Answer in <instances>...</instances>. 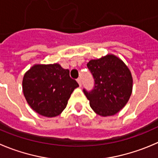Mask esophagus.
I'll return each mask as SVG.
<instances>
[{
    "instance_id": "34e87169",
    "label": "esophagus",
    "mask_w": 158,
    "mask_h": 158,
    "mask_svg": "<svg viewBox=\"0 0 158 158\" xmlns=\"http://www.w3.org/2000/svg\"><path fill=\"white\" fill-rule=\"evenodd\" d=\"M77 81L79 86L81 87V85H82V84H81V78H77Z\"/></svg>"
}]
</instances>
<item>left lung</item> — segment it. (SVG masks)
Instances as JSON below:
<instances>
[{
  "label": "left lung",
  "instance_id": "obj_1",
  "mask_svg": "<svg viewBox=\"0 0 158 158\" xmlns=\"http://www.w3.org/2000/svg\"><path fill=\"white\" fill-rule=\"evenodd\" d=\"M94 79V89L84 93L90 106L101 116L118 113L128 102L133 91V77L125 63L113 54H108L87 64Z\"/></svg>",
  "mask_w": 158,
  "mask_h": 158
}]
</instances>
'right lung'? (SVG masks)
<instances>
[{
    "label": "right lung",
    "mask_w": 158,
    "mask_h": 158,
    "mask_svg": "<svg viewBox=\"0 0 158 158\" xmlns=\"http://www.w3.org/2000/svg\"><path fill=\"white\" fill-rule=\"evenodd\" d=\"M77 82L59 64H35L25 73L22 90L30 107L40 115L55 117L61 114Z\"/></svg>",
    "instance_id": "right-lung-1"
}]
</instances>
